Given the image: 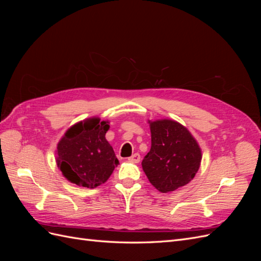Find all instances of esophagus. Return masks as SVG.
<instances>
[{"instance_id": "obj_1", "label": "esophagus", "mask_w": 261, "mask_h": 261, "mask_svg": "<svg viewBox=\"0 0 261 261\" xmlns=\"http://www.w3.org/2000/svg\"><path fill=\"white\" fill-rule=\"evenodd\" d=\"M128 161L133 163H138L140 161V154L139 153H134L132 156L128 158Z\"/></svg>"}]
</instances>
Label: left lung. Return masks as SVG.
<instances>
[{
	"label": "left lung",
	"mask_w": 261,
	"mask_h": 261,
	"mask_svg": "<svg viewBox=\"0 0 261 261\" xmlns=\"http://www.w3.org/2000/svg\"><path fill=\"white\" fill-rule=\"evenodd\" d=\"M148 123L151 148L141 162L143 170L158 191L174 192L188 184L198 172L201 149L187 127L174 120L162 118Z\"/></svg>",
	"instance_id": "left-lung-1"
}]
</instances>
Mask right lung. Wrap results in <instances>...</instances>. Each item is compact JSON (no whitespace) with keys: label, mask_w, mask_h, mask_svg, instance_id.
Returning <instances> with one entry per match:
<instances>
[{"label":"right lung","mask_w":261,"mask_h":261,"mask_svg":"<svg viewBox=\"0 0 261 261\" xmlns=\"http://www.w3.org/2000/svg\"><path fill=\"white\" fill-rule=\"evenodd\" d=\"M109 121L93 116L78 122L65 132L57 147V164L70 183L94 188L106 183L118 160L106 138Z\"/></svg>","instance_id":"add662e5"}]
</instances>
